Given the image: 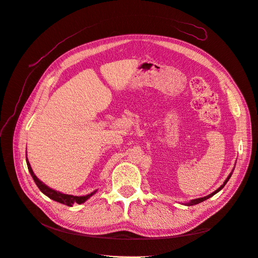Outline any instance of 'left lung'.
<instances>
[{"mask_svg": "<svg viewBox=\"0 0 258 258\" xmlns=\"http://www.w3.org/2000/svg\"><path fill=\"white\" fill-rule=\"evenodd\" d=\"M235 166H236V163H235ZM233 170H235V168L232 169V171L230 172V174L227 176V178L225 179V182L223 183V185H221L220 187H218V188L215 190V191H213L212 194H210V195H208V196H206V197H202V198H197V199H192V200H190L189 202H185V204H183L184 206H195V205H198V204H200V202H202V201H205V200H207V199H209V198H211L212 196H214L215 194H217L218 191L220 190H222L223 188H224V186L226 185V183H227L228 181H229V178H230V176H231V174H232V172H233Z\"/></svg>", "mask_w": 258, "mask_h": 258, "instance_id": "1", "label": "left lung"}]
</instances>
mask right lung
<instances>
[{
	"instance_id": "1",
	"label": "right lung",
	"mask_w": 258,
	"mask_h": 258,
	"mask_svg": "<svg viewBox=\"0 0 258 258\" xmlns=\"http://www.w3.org/2000/svg\"><path fill=\"white\" fill-rule=\"evenodd\" d=\"M26 159H27V166H28V169H29V172L31 174V176L33 177L34 182L36 184V186L40 188V190L46 195L48 198L57 201V202H60V204L62 205H66V206H69V207H72L74 204H84L85 201H87L91 196H93L97 192V190H93L92 192L86 195V196H73V195H67V194H62L58 190H54L52 188H50V187H48L46 184H44L41 179H38L37 176L34 174L32 168H31L30 166V162L28 160V157H27V152H26Z\"/></svg>"
}]
</instances>
